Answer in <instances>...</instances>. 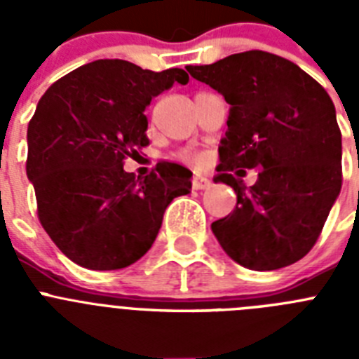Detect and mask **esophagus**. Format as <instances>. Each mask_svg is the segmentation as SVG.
Here are the masks:
<instances>
[{"instance_id":"34e87169","label":"esophagus","mask_w":359,"mask_h":359,"mask_svg":"<svg viewBox=\"0 0 359 359\" xmlns=\"http://www.w3.org/2000/svg\"><path fill=\"white\" fill-rule=\"evenodd\" d=\"M208 187H212V182L208 180V177L194 176V180H192V189L194 190H205L208 189Z\"/></svg>"}]
</instances>
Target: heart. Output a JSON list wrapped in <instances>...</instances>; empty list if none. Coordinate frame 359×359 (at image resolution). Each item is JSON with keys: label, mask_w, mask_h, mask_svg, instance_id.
Wrapping results in <instances>:
<instances>
[{"label": "heart", "mask_w": 359, "mask_h": 359, "mask_svg": "<svg viewBox=\"0 0 359 359\" xmlns=\"http://www.w3.org/2000/svg\"><path fill=\"white\" fill-rule=\"evenodd\" d=\"M187 161H190V163H194V165H201L203 163V156H199V154H192V152H187L185 156Z\"/></svg>", "instance_id": "obj_1"}]
</instances>
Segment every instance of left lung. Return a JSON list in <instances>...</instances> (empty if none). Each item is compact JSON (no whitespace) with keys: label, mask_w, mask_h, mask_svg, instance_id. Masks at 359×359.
Returning <instances> with one entry per match:
<instances>
[{"label":"left lung","mask_w":359,"mask_h":359,"mask_svg":"<svg viewBox=\"0 0 359 359\" xmlns=\"http://www.w3.org/2000/svg\"><path fill=\"white\" fill-rule=\"evenodd\" d=\"M187 69L230 104L214 182L236 190L237 205L212 223L219 244L257 271L300 261L341 189V133L331 97L294 62L262 50ZM246 168L259 169L250 189L236 177Z\"/></svg>","instance_id":"1"}]
</instances>
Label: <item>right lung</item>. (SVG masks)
<instances>
[{"mask_svg": "<svg viewBox=\"0 0 359 359\" xmlns=\"http://www.w3.org/2000/svg\"><path fill=\"white\" fill-rule=\"evenodd\" d=\"M174 82H189L185 69L98 59L41 97L28 122L27 176L39 223L75 264L131 266L152 246L169 203L190 192L192 172L182 165L144 177L123 170V160L149 145L145 107Z\"/></svg>", "mask_w": 359, "mask_h": 359, "instance_id": "obj_1", "label": "right lung"}]
</instances>
